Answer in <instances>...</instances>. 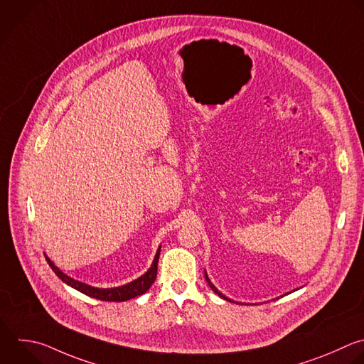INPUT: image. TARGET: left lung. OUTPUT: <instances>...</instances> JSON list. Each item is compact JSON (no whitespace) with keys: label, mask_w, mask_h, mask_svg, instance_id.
<instances>
[{"label":"left lung","mask_w":364,"mask_h":364,"mask_svg":"<svg viewBox=\"0 0 364 364\" xmlns=\"http://www.w3.org/2000/svg\"><path fill=\"white\" fill-rule=\"evenodd\" d=\"M204 276H205V280H207V283H208V286H210V289H211V290H213V291H214V293H215V294H218V296H220V297H221V299H224V300H228V301H231V300H230V299H227V297H225V296H224V294H223V293H220V291H218V290H217V289H215V286H214V284H213V283H211V282H210V279H208V276H207V273H205V272H204Z\"/></svg>","instance_id":"obj_1"}]
</instances>
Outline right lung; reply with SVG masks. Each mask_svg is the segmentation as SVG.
<instances>
[{"instance_id":"obj_1","label":"right lung","mask_w":364,"mask_h":364,"mask_svg":"<svg viewBox=\"0 0 364 364\" xmlns=\"http://www.w3.org/2000/svg\"><path fill=\"white\" fill-rule=\"evenodd\" d=\"M160 250H161V246L159 247V250L156 253V257H154V262H153L151 267L147 270V273H144L141 277H139L137 280H134L129 284L119 286V287H112V289L91 287L85 283L74 280V279L68 277L67 274H64L47 256H46V260L50 264V267L53 269V272L58 276V279H61L65 284L71 286L73 289L84 293L85 296H90V297H94V299L102 300V301H126V300H130V299H134L137 296L144 294L151 287V284L154 283V280L157 277V264H159Z\"/></svg>"}]
</instances>
